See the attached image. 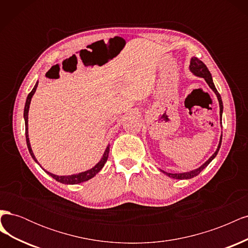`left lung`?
Returning a JSON list of instances; mask_svg holds the SVG:
<instances>
[{
	"label": "left lung",
	"instance_id": "left-lung-1",
	"mask_svg": "<svg viewBox=\"0 0 248 248\" xmlns=\"http://www.w3.org/2000/svg\"><path fill=\"white\" fill-rule=\"evenodd\" d=\"M189 70L194 74V76L196 77H199V78H204L205 80H206V82L207 84L209 85V87L212 89V91L215 93V95H216V97H217V99H218V102H219V116H220V126H221V128H222V122H221V118H222V110H223V104H222V100H221V96H220V94L217 92V90H216V88H215V86H214V82H213V79H212V76H211V73H210V71H209V69L207 68V66L202 63L201 60H199L198 58H196V57H192L191 58V60H190V65H189ZM221 140H222V133H221V136H220V140H219V144H218V147H217V149H216V151L214 152V154L210 157V158L205 162V163H202V166L200 167V168H198V169H196V170H189V171H186V172H178V174H170V172H167V171H164V170H160V171H162L163 174H166L167 176H169V177H170V178H174V179H178V180H186V179H191V178H193V177H196V176H198L200 172L204 170L208 164L211 162L215 157H216V155H217V153H218V151H219V148H220V145H221Z\"/></svg>",
	"mask_w": 248,
	"mask_h": 248
}]
</instances>
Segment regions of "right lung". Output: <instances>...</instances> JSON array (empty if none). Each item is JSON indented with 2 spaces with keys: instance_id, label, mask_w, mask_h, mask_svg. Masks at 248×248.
I'll return each instance as SVG.
<instances>
[{
  "instance_id": "right-lung-1",
  "label": "right lung",
  "mask_w": 248,
  "mask_h": 248,
  "mask_svg": "<svg viewBox=\"0 0 248 248\" xmlns=\"http://www.w3.org/2000/svg\"><path fill=\"white\" fill-rule=\"evenodd\" d=\"M37 87H38V81L36 82L33 90L31 92H30V94L28 95L27 97V100H26V104H25V109H24V119H25V125H26V140H27V146H28V149H29V152L30 154H31L32 158L38 163V161H37L36 157L32 151V148H31V144H30V140H29V132H28V116H29V108H30V103H31V100H32V97L33 95L35 94L36 92V89ZM108 153H109V145L107 147L106 151H104L101 159L99 160L98 163H96V166L93 167L92 169H90L88 170H85V171H81V172H78V174H73V175H69V176H58V175H55V174H51V172L47 171L44 170V171L47 172V174L54 178L56 181L60 182V183H63V184H78V183H81V182H85V181H88V180L92 179L94 176H96L98 172L102 170V168L104 167V164H106L107 160H108ZM39 164V163H38ZM40 166V164H39ZM41 167V166H40Z\"/></svg>"
}]
</instances>
